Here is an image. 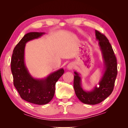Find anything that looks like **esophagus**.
<instances>
[{
	"label": "esophagus",
	"instance_id": "esophagus-1",
	"mask_svg": "<svg viewBox=\"0 0 128 128\" xmlns=\"http://www.w3.org/2000/svg\"><path fill=\"white\" fill-rule=\"evenodd\" d=\"M74 67V64L72 63H69L67 66V69H69V70H71Z\"/></svg>",
	"mask_w": 128,
	"mask_h": 128
}]
</instances>
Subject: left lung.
Here are the masks:
<instances>
[{"instance_id": "obj_1", "label": "left lung", "mask_w": 128, "mask_h": 128, "mask_svg": "<svg viewBox=\"0 0 128 128\" xmlns=\"http://www.w3.org/2000/svg\"><path fill=\"white\" fill-rule=\"evenodd\" d=\"M96 39L104 59V71L99 83V86H96L91 91H84L81 85L79 74L75 72L74 88L77 98L81 102L88 104H96L106 99L113 91L115 81L118 74L117 60L112 46L107 37L98 30H95Z\"/></svg>"}]
</instances>
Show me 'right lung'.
Here are the masks:
<instances>
[{"label": "right lung", "instance_id": "right-lung-1", "mask_svg": "<svg viewBox=\"0 0 128 128\" xmlns=\"http://www.w3.org/2000/svg\"><path fill=\"white\" fill-rule=\"evenodd\" d=\"M44 32L26 34L15 46L12 56L11 70L14 86L22 99L30 103L45 104L52 99L58 80L64 74V69L51 73L44 79H35L30 75L24 64V48L26 42L42 36Z\"/></svg>", "mask_w": 128, "mask_h": 128}]
</instances>
